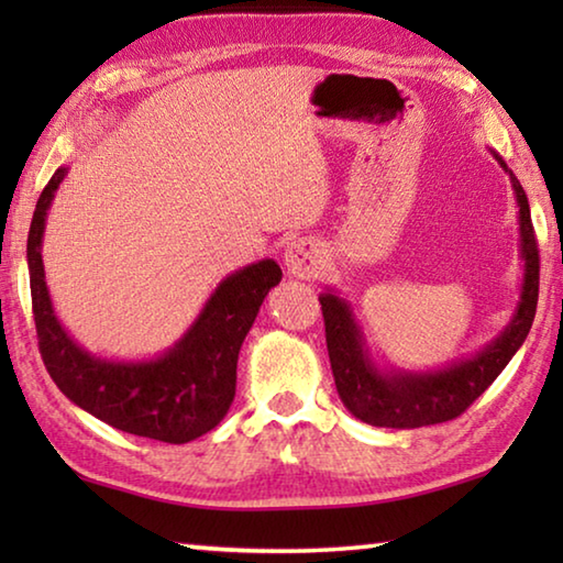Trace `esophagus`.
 Returning a JSON list of instances; mask_svg holds the SVG:
<instances>
[{
    "mask_svg": "<svg viewBox=\"0 0 563 563\" xmlns=\"http://www.w3.org/2000/svg\"><path fill=\"white\" fill-rule=\"evenodd\" d=\"M285 268H288L290 275L302 280L318 278V275L325 271V247H322L318 241L312 238H298L292 241L288 247H285Z\"/></svg>",
    "mask_w": 563,
    "mask_h": 563,
    "instance_id": "esophagus-1",
    "label": "esophagus"
}]
</instances>
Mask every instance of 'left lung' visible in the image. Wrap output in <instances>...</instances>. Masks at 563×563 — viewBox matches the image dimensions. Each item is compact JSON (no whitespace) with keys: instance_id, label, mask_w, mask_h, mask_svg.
<instances>
[{"instance_id":"8db88e82","label":"left lung","mask_w":563,"mask_h":563,"mask_svg":"<svg viewBox=\"0 0 563 563\" xmlns=\"http://www.w3.org/2000/svg\"><path fill=\"white\" fill-rule=\"evenodd\" d=\"M489 151L509 176L519 208L521 288L517 308L499 335L474 355L432 369H405L375 360L352 305L342 298L340 290L325 288L318 300L325 318L332 377L342 405L360 422L389 427V430H415V427L440 424L460 417L499 377L529 335L539 300V253L529 198L504 158L494 148Z\"/></svg>"}]
</instances>
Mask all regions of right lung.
<instances>
[{"label":"right lung","instance_id":"right-lung-1","mask_svg":"<svg viewBox=\"0 0 563 563\" xmlns=\"http://www.w3.org/2000/svg\"><path fill=\"white\" fill-rule=\"evenodd\" d=\"M66 174L69 166L54 170L26 238L36 338L52 379L76 407L121 432L168 444H186L211 432L233 405L238 352L265 295L283 278L280 265L263 258L225 275L184 335L161 355H93L56 316L42 261L46 216Z\"/></svg>","mask_w":563,"mask_h":563}]
</instances>
